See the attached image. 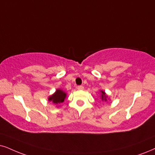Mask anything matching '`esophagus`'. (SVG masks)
I'll return each instance as SVG.
<instances>
[{"mask_svg": "<svg viewBox=\"0 0 155 155\" xmlns=\"http://www.w3.org/2000/svg\"><path fill=\"white\" fill-rule=\"evenodd\" d=\"M77 89L78 90H83L84 89V87H83V86H78Z\"/></svg>", "mask_w": 155, "mask_h": 155, "instance_id": "obj_1", "label": "esophagus"}]
</instances>
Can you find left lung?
I'll return each mask as SVG.
<instances>
[{
	"label": "left lung",
	"instance_id": "obj_1",
	"mask_svg": "<svg viewBox=\"0 0 155 155\" xmlns=\"http://www.w3.org/2000/svg\"><path fill=\"white\" fill-rule=\"evenodd\" d=\"M99 92H100V93H101V100H102L103 101H107V99H109L108 95H107V94L105 93V91H103V90H100V91H99Z\"/></svg>",
	"mask_w": 155,
	"mask_h": 155
}]
</instances>
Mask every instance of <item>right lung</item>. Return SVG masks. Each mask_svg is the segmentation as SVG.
<instances>
[{"instance_id": "1", "label": "right lung", "mask_w": 155, "mask_h": 155, "mask_svg": "<svg viewBox=\"0 0 155 155\" xmlns=\"http://www.w3.org/2000/svg\"><path fill=\"white\" fill-rule=\"evenodd\" d=\"M66 95H67L66 92L61 89H57L52 95L48 97V100L51 101L54 104L58 105L61 103L64 102L66 97Z\"/></svg>"}]
</instances>
